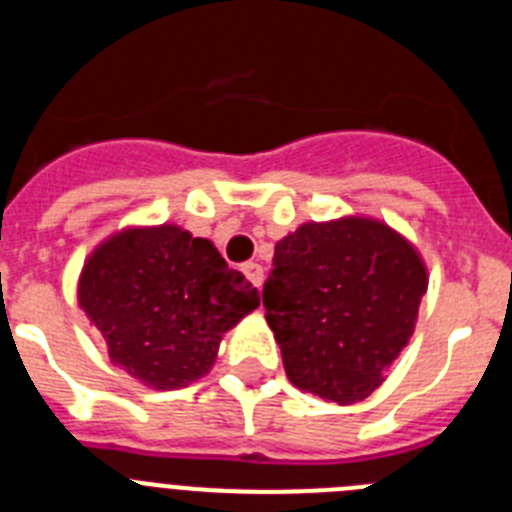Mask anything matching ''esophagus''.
Instances as JSON below:
<instances>
[{
  "mask_svg": "<svg viewBox=\"0 0 512 512\" xmlns=\"http://www.w3.org/2000/svg\"><path fill=\"white\" fill-rule=\"evenodd\" d=\"M243 274L251 279L253 287H261V282H264V266L256 264V261H248V264H243Z\"/></svg>",
  "mask_w": 512,
  "mask_h": 512,
  "instance_id": "1",
  "label": "esophagus"
}]
</instances>
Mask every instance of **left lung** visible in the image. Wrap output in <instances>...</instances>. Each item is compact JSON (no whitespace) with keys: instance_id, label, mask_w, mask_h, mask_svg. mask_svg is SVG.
I'll use <instances>...</instances> for the list:
<instances>
[{"instance_id":"left-lung-1","label":"left lung","mask_w":512,"mask_h":512,"mask_svg":"<svg viewBox=\"0 0 512 512\" xmlns=\"http://www.w3.org/2000/svg\"><path fill=\"white\" fill-rule=\"evenodd\" d=\"M425 289L420 251L377 217L284 235L261 295L289 382L338 405L372 395L408 346Z\"/></svg>"}]
</instances>
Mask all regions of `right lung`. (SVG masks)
Here are the masks:
<instances>
[{
	"label": "right lung",
	"instance_id": "obj_1",
	"mask_svg": "<svg viewBox=\"0 0 512 512\" xmlns=\"http://www.w3.org/2000/svg\"><path fill=\"white\" fill-rule=\"evenodd\" d=\"M76 300L112 364L151 390H176L210 374L223 336L261 297L215 243L164 223L128 225L97 243Z\"/></svg>",
	"mask_w": 512,
	"mask_h": 512
}]
</instances>
